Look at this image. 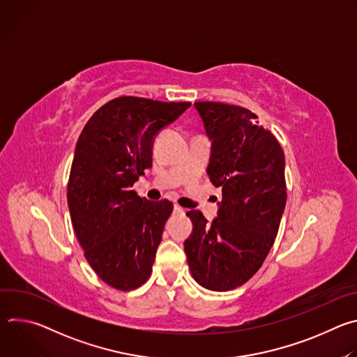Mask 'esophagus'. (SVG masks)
<instances>
[{
  "label": "esophagus",
  "mask_w": 357,
  "mask_h": 357,
  "mask_svg": "<svg viewBox=\"0 0 357 357\" xmlns=\"http://www.w3.org/2000/svg\"><path fill=\"white\" fill-rule=\"evenodd\" d=\"M174 211H175V213H183V209L181 206H178V205H175Z\"/></svg>",
  "instance_id": "esophagus-1"
}]
</instances>
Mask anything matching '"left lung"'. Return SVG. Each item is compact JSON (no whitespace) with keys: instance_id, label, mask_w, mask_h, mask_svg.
<instances>
[{"instance_id":"1","label":"left lung","mask_w":357,"mask_h":357,"mask_svg":"<svg viewBox=\"0 0 357 357\" xmlns=\"http://www.w3.org/2000/svg\"><path fill=\"white\" fill-rule=\"evenodd\" d=\"M212 141L211 182L222 188L218 218L186 215L193 230L183 247L195 281L211 291H230L263 266L275 241L287 203L284 151L250 110L196 101Z\"/></svg>"}]
</instances>
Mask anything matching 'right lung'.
Wrapping results in <instances>:
<instances>
[{
	"mask_svg": "<svg viewBox=\"0 0 357 357\" xmlns=\"http://www.w3.org/2000/svg\"><path fill=\"white\" fill-rule=\"evenodd\" d=\"M190 103L123 96L86 123L75 149L68 206L76 237L94 273L131 291L152 273L172 202H151L131 189L152 167V142Z\"/></svg>",
	"mask_w": 357,
	"mask_h": 357,
	"instance_id": "obj_1",
	"label": "right lung"
}]
</instances>
